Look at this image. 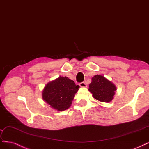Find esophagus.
Instances as JSON below:
<instances>
[{
    "label": "esophagus",
    "mask_w": 149,
    "mask_h": 149,
    "mask_svg": "<svg viewBox=\"0 0 149 149\" xmlns=\"http://www.w3.org/2000/svg\"><path fill=\"white\" fill-rule=\"evenodd\" d=\"M79 86H80V87H81V88H86L87 87V85L84 83V82H82V83H80Z\"/></svg>",
    "instance_id": "1"
}]
</instances>
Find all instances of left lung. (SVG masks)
<instances>
[{"instance_id": "left-lung-1", "label": "left lung", "mask_w": 149, "mask_h": 149, "mask_svg": "<svg viewBox=\"0 0 149 149\" xmlns=\"http://www.w3.org/2000/svg\"><path fill=\"white\" fill-rule=\"evenodd\" d=\"M116 88L111 81L102 75H95L92 78L89 91L92 97L102 102H110L113 99Z\"/></svg>"}]
</instances>
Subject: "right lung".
Wrapping results in <instances>:
<instances>
[{"label": "right lung", "instance_id": "1", "mask_svg": "<svg viewBox=\"0 0 149 149\" xmlns=\"http://www.w3.org/2000/svg\"><path fill=\"white\" fill-rule=\"evenodd\" d=\"M79 86L66 76H60L49 82L42 91V99L50 107L58 111L70 107Z\"/></svg>", "mask_w": 149, "mask_h": 149}]
</instances>
